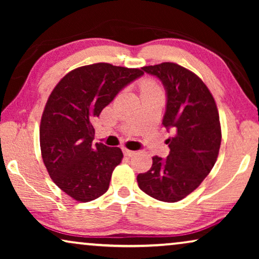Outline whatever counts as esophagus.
I'll return each mask as SVG.
<instances>
[{
  "instance_id": "34e87169",
  "label": "esophagus",
  "mask_w": 259,
  "mask_h": 259,
  "mask_svg": "<svg viewBox=\"0 0 259 259\" xmlns=\"http://www.w3.org/2000/svg\"><path fill=\"white\" fill-rule=\"evenodd\" d=\"M122 152H123V154L126 155V157H133V155L136 154V152H134V151H130V150H127V148H123Z\"/></svg>"
}]
</instances>
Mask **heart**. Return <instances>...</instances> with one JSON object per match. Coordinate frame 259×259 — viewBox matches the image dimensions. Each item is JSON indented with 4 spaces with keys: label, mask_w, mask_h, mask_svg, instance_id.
Masks as SVG:
<instances>
[{
    "label": "heart",
    "mask_w": 259,
    "mask_h": 259,
    "mask_svg": "<svg viewBox=\"0 0 259 259\" xmlns=\"http://www.w3.org/2000/svg\"><path fill=\"white\" fill-rule=\"evenodd\" d=\"M143 88H155V86H154V84H152V83H145Z\"/></svg>",
    "instance_id": "heart-1"
}]
</instances>
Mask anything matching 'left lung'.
I'll list each match as a JSON object with an SVG mask.
<instances>
[{"label":"left lung","instance_id":"left-lung-1","mask_svg":"<svg viewBox=\"0 0 259 259\" xmlns=\"http://www.w3.org/2000/svg\"><path fill=\"white\" fill-rule=\"evenodd\" d=\"M143 70L165 88L162 125L175 136L166 140L169 154L153 157L152 167L138 175V185L155 199L176 203L193 192L215 164L222 141L218 109L208 88L189 69L164 62Z\"/></svg>","mask_w":259,"mask_h":259}]
</instances>
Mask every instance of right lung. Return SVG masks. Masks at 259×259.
I'll list each match as a JSON object with an SVG mask.
<instances>
[{
  "label": "right lung",
  "mask_w": 259,
  "mask_h": 259,
  "mask_svg": "<svg viewBox=\"0 0 259 259\" xmlns=\"http://www.w3.org/2000/svg\"><path fill=\"white\" fill-rule=\"evenodd\" d=\"M143 68L94 63L69 72L49 95L40 125L45 166L56 185L77 201H91L109 187L121 162L119 147L93 144L94 120Z\"/></svg>",
  "instance_id": "right-lung-1"
}]
</instances>
